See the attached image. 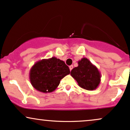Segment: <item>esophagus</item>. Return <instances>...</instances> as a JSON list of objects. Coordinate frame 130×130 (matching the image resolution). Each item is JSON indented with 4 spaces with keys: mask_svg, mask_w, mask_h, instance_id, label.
Returning a JSON list of instances; mask_svg holds the SVG:
<instances>
[{
    "mask_svg": "<svg viewBox=\"0 0 130 130\" xmlns=\"http://www.w3.org/2000/svg\"><path fill=\"white\" fill-rule=\"evenodd\" d=\"M73 69V66L72 65H71V66H69V69H70V71H72V69Z\"/></svg>",
    "mask_w": 130,
    "mask_h": 130,
    "instance_id": "esophagus-1",
    "label": "esophagus"
}]
</instances>
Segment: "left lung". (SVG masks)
I'll return each instance as SVG.
<instances>
[{
	"label": "left lung",
	"instance_id": "8db88e82",
	"mask_svg": "<svg viewBox=\"0 0 130 130\" xmlns=\"http://www.w3.org/2000/svg\"><path fill=\"white\" fill-rule=\"evenodd\" d=\"M78 64L72 70L71 75L79 86L88 91L97 89L101 82V74L97 67L86 58L79 60Z\"/></svg>",
	"mask_w": 130,
	"mask_h": 130
}]
</instances>
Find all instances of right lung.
Returning a JSON list of instances; mask_svg holds the SVG:
<instances>
[{
    "label": "right lung",
    "mask_w": 130,
    "mask_h": 130,
    "mask_svg": "<svg viewBox=\"0 0 130 130\" xmlns=\"http://www.w3.org/2000/svg\"><path fill=\"white\" fill-rule=\"evenodd\" d=\"M69 74V68L63 61L52 57L35 62L30 69L29 78L35 89L48 93L54 91L61 80Z\"/></svg>",
    "instance_id": "right-lung-1"
}]
</instances>
